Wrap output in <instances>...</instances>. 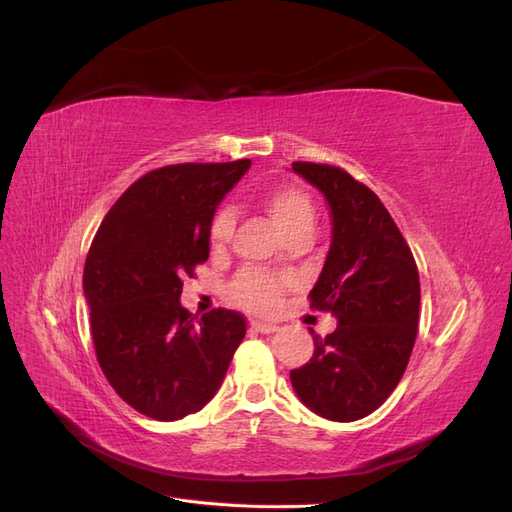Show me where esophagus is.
<instances>
[{"label": "esophagus", "instance_id": "obj_1", "mask_svg": "<svg viewBox=\"0 0 512 512\" xmlns=\"http://www.w3.org/2000/svg\"><path fill=\"white\" fill-rule=\"evenodd\" d=\"M252 331H256V333H262V335H269V333H275L277 331V327L275 324H271V322H258V320H254L252 324Z\"/></svg>", "mask_w": 512, "mask_h": 512}]
</instances>
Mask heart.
I'll use <instances>...</instances> for the list:
<instances>
[{
	"label": "heart",
	"instance_id": "heart-1",
	"mask_svg": "<svg viewBox=\"0 0 512 512\" xmlns=\"http://www.w3.org/2000/svg\"><path fill=\"white\" fill-rule=\"evenodd\" d=\"M262 209H265L275 224L282 228L284 235L297 237L316 228V205L299 185L282 183L271 188L262 196ZM232 230H235V213L224 207L213 215L209 228V243L215 252L228 245ZM286 282L262 271H243L237 280L230 284V301L254 314H271L280 307Z\"/></svg>",
	"mask_w": 512,
	"mask_h": 512
}]
</instances>
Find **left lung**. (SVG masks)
Here are the masks:
<instances>
[{
    "instance_id": "left-lung-1",
    "label": "left lung",
    "mask_w": 512,
    "mask_h": 512,
    "mask_svg": "<svg viewBox=\"0 0 512 512\" xmlns=\"http://www.w3.org/2000/svg\"><path fill=\"white\" fill-rule=\"evenodd\" d=\"M324 194L333 241L309 305L339 322L314 335V354L290 380L303 404L329 421H359L380 408L408 367L421 282L410 245L382 200L344 168L292 162Z\"/></svg>"
}]
</instances>
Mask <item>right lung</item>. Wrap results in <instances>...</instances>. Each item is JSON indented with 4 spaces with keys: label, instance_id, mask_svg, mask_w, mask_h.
Wrapping results in <instances>:
<instances>
[{
    "label": "right lung",
    "instance_id": "right-lung-1",
    "mask_svg": "<svg viewBox=\"0 0 512 512\" xmlns=\"http://www.w3.org/2000/svg\"><path fill=\"white\" fill-rule=\"evenodd\" d=\"M250 160L149 170L108 209L83 269L96 359L115 393L156 421L198 412L220 389L245 318L192 316L183 277L209 258L215 207Z\"/></svg>",
    "mask_w": 512,
    "mask_h": 512
}]
</instances>
